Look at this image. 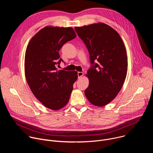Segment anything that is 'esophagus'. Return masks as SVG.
I'll return each instance as SVG.
<instances>
[{"label":"esophagus","mask_w":153,"mask_h":153,"mask_svg":"<svg viewBox=\"0 0 153 153\" xmlns=\"http://www.w3.org/2000/svg\"><path fill=\"white\" fill-rule=\"evenodd\" d=\"M83 73L82 72H78V73H77L78 78H79H79H80V77L83 76Z\"/></svg>","instance_id":"obj_1"}]
</instances>
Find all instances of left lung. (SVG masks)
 Masks as SVG:
<instances>
[{
	"label": "left lung",
	"mask_w": 153,
	"mask_h": 153,
	"mask_svg": "<svg viewBox=\"0 0 153 153\" xmlns=\"http://www.w3.org/2000/svg\"><path fill=\"white\" fill-rule=\"evenodd\" d=\"M90 54L91 67L87 71L89 85L85 94L94 105L103 106L112 101L125 82L128 59L120 35L103 23L75 27Z\"/></svg>",
	"instance_id": "left-lung-1"
}]
</instances>
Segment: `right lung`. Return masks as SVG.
Masks as SVG:
<instances>
[{
  "instance_id": "obj_1",
  "label": "right lung",
  "mask_w": 153,
  "mask_h": 153,
  "mask_svg": "<svg viewBox=\"0 0 153 153\" xmlns=\"http://www.w3.org/2000/svg\"><path fill=\"white\" fill-rule=\"evenodd\" d=\"M71 27H47L30 40L25 57L27 83L35 97L47 108L57 110L66 105L77 79V72L57 71L61 62L59 51L76 38Z\"/></svg>"
}]
</instances>
